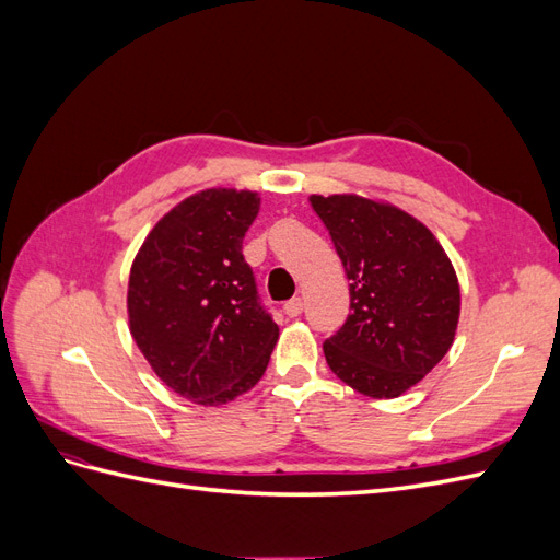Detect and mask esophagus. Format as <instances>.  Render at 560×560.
I'll list each match as a JSON object with an SVG mask.
<instances>
[{
	"label": "esophagus",
	"mask_w": 560,
	"mask_h": 560,
	"mask_svg": "<svg viewBox=\"0 0 560 560\" xmlns=\"http://www.w3.org/2000/svg\"><path fill=\"white\" fill-rule=\"evenodd\" d=\"M282 311H284V315L287 317H299L301 313H303V299L301 296H294V299H290L282 306Z\"/></svg>",
	"instance_id": "obj_1"
}]
</instances>
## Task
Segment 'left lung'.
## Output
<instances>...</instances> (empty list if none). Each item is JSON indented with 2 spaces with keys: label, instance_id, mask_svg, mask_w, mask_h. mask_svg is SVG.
Segmentation results:
<instances>
[{
  "label": "left lung",
  "instance_id": "obj_1",
  "mask_svg": "<svg viewBox=\"0 0 560 560\" xmlns=\"http://www.w3.org/2000/svg\"><path fill=\"white\" fill-rule=\"evenodd\" d=\"M350 280V315L325 341L334 374L358 393L393 399L448 352L460 287L428 226L385 202L311 196Z\"/></svg>",
  "mask_w": 560,
  "mask_h": 560
}]
</instances>
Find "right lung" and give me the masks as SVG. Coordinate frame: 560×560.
<instances>
[{
    "label": "right lung",
    "instance_id": "obj_1",
    "mask_svg": "<svg viewBox=\"0 0 560 560\" xmlns=\"http://www.w3.org/2000/svg\"><path fill=\"white\" fill-rule=\"evenodd\" d=\"M252 191L208 189L151 229L128 282L130 334L177 395L219 406L257 385L280 329L264 306L243 238Z\"/></svg>",
    "mask_w": 560,
    "mask_h": 560
}]
</instances>
